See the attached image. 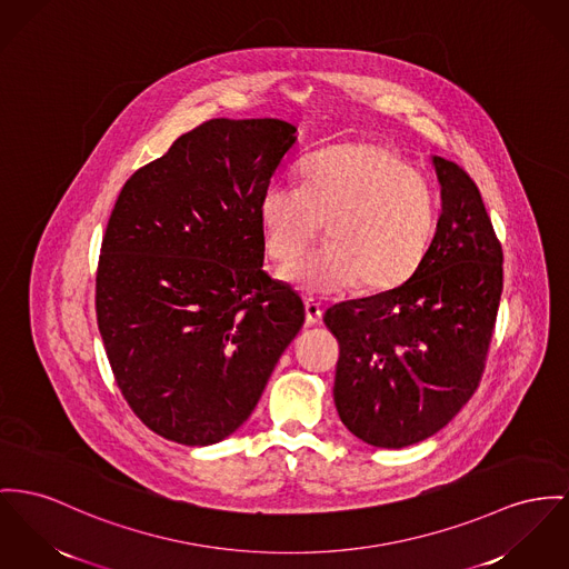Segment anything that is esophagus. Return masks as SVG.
Returning a JSON list of instances; mask_svg holds the SVG:
<instances>
[{
  "label": "esophagus",
  "mask_w": 569,
  "mask_h": 569,
  "mask_svg": "<svg viewBox=\"0 0 569 569\" xmlns=\"http://www.w3.org/2000/svg\"><path fill=\"white\" fill-rule=\"evenodd\" d=\"M303 310H306V323L308 326H317L321 321V317H323L321 303L312 302V300L303 302Z\"/></svg>",
  "instance_id": "34e87169"
}]
</instances>
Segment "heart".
I'll list each match as a JSON object with an SVG mask.
<instances>
[{
	"label": "heart",
	"instance_id": "heart-1",
	"mask_svg": "<svg viewBox=\"0 0 569 569\" xmlns=\"http://www.w3.org/2000/svg\"><path fill=\"white\" fill-rule=\"evenodd\" d=\"M267 257L291 263L326 227V250L282 278L308 296L401 287L425 261L438 224L431 188L390 149L345 142L310 154L302 186L271 183L259 196Z\"/></svg>",
	"mask_w": 569,
	"mask_h": 569
}]
</instances>
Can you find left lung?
<instances>
[{
	"instance_id": "8db88e82",
	"label": "left lung",
	"mask_w": 569,
	"mask_h": 569,
	"mask_svg": "<svg viewBox=\"0 0 569 569\" xmlns=\"http://www.w3.org/2000/svg\"><path fill=\"white\" fill-rule=\"evenodd\" d=\"M431 161L442 213L417 273L392 291L335 303L323 317L341 347L339 417L379 449L417 445L468 403L502 293V248L479 188L453 161Z\"/></svg>"
}]
</instances>
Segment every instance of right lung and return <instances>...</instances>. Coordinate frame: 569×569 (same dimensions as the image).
Returning a JSON list of instances; mask_svg holds the SVG:
<instances>
[{
	"label": "right lung",
	"instance_id": "1",
	"mask_svg": "<svg viewBox=\"0 0 569 569\" xmlns=\"http://www.w3.org/2000/svg\"><path fill=\"white\" fill-rule=\"evenodd\" d=\"M278 118H213L120 190L97 269V323L116 383L157 436L216 445L257 408L303 326L263 271L259 196L296 144Z\"/></svg>",
	"mask_w": 569,
	"mask_h": 569
}]
</instances>
